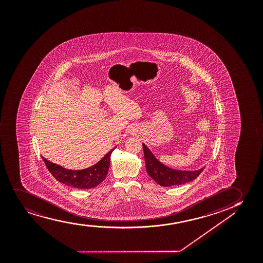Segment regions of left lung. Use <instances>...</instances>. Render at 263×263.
I'll return each instance as SVG.
<instances>
[{"label":"left lung","instance_id":"8db88e82","mask_svg":"<svg viewBox=\"0 0 263 263\" xmlns=\"http://www.w3.org/2000/svg\"><path fill=\"white\" fill-rule=\"evenodd\" d=\"M143 148L147 173L160 186L169 187L191 182L197 178L204 169V167H202L201 169H198L196 171H182L170 168L168 166L163 165L162 163L159 162L144 143H143Z\"/></svg>","mask_w":263,"mask_h":263}]
</instances>
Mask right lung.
I'll return each mask as SVG.
<instances>
[{"mask_svg": "<svg viewBox=\"0 0 263 263\" xmlns=\"http://www.w3.org/2000/svg\"><path fill=\"white\" fill-rule=\"evenodd\" d=\"M116 148V147H115ZM115 148L101 159L96 165L82 170H69L50 162L42 157L47 168L59 182L77 189H91L98 186L106 177L110 166V154Z\"/></svg>", "mask_w": 263, "mask_h": 263, "instance_id": "add662e5", "label": "right lung"}]
</instances>
